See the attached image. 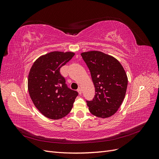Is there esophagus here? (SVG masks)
Wrapping results in <instances>:
<instances>
[{
    "mask_svg": "<svg viewBox=\"0 0 159 159\" xmlns=\"http://www.w3.org/2000/svg\"><path fill=\"white\" fill-rule=\"evenodd\" d=\"M78 93H79L80 95H81V93H82V92H81V89L80 88H79L78 89Z\"/></svg>",
    "mask_w": 159,
    "mask_h": 159,
    "instance_id": "obj_1",
    "label": "esophagus"
}]
</instances>
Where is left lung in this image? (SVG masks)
Wrapping results in <instances>:
<instances>
[{
  "instance_id": "1",
  "label": "left lung",
  "mask_w": 159,
  "mask_h": 159,
  "mask_svg": "<svg viewBox=\"0 0 159 159\" xmlns=\"http://www.w3.org/2000/svg\"><path fill=\"white\" fill-rule=\"evenodd\" d=\"M90 71L95 89L92 101L87 102L90 113L107 118L117 111L125 96L128 78L123 67L114 57L99 51L81 54Z\"/></svg>"
}]
</instances>
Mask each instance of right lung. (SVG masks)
<instances>
[{
	"mask_svg": "<svg viewBox=\"0 0 159 159\" xmlns=\"http://www.w3.org/2000/svg\"><path fill=\"white\" fill-rule=\"evenodd\" d=\"M75 55L71 52L54 51L34 62L28 79V89L35 107L45 117L60 119L68 115L78 95L68 88L60 70Z\"/></svg>",
	"mask_w": 159,
	"mask_h": 159,
	"instance_id": "obj_1",
	"label": "right lung"
}]
</instances>
